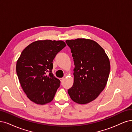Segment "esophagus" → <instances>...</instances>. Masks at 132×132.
Segmentation results:
<instances>
[{
    "label": "esophagus",
    "instance_id": "obj_1",
    "mask_svg": "<svg viewBox=\"0 0 132 132\" xmlns=\"http://www.w3.org/2000/svg\"><path fill=\"white\" fill-rule=\"evenodd\" d=\"M63 79H64V78H60V80L61 81V82H62Z\"/></svg>",
    "mask_w": 132,
    "mask_h": 132
}]
</instances>
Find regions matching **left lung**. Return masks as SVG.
Instances as JSON below:
<instances>
[{
	"label": "left lung",
	"mask_w": 132,
	"mask_h": 132,
	"mask_svg": "<svg viewBox=\"0 0 132 132\" xmlns=\"http://www.w3.org/2000/svg\"><path fill=\"white\" fill-rule=\"evenodd\" d=\"M75 67L74 82L68 90L71 100L79 104L95 100L104 90L109 76V59L103 48L90 39L67 40Z\"/></svg>",
	"instance_id": "8db88e82"
}]
</instances>
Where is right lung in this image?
<instances>
[{"instance_id": "1", "label": "right lung", "mask_w": 132, "mask_h": 132, "mask_svg": "<svg viewBox=\"0 0 132 132\" xmlns=\"http://www.w3.org/2000/svg\"><path fill=\"white\" fill-rule=\"evenodd\" d=\"M66 46L61 40H38L21 53L17 61V75L23 90L34 103L43 105L53 100L60 81L52 74V62Z\"/></svg>"}]
</instances>
